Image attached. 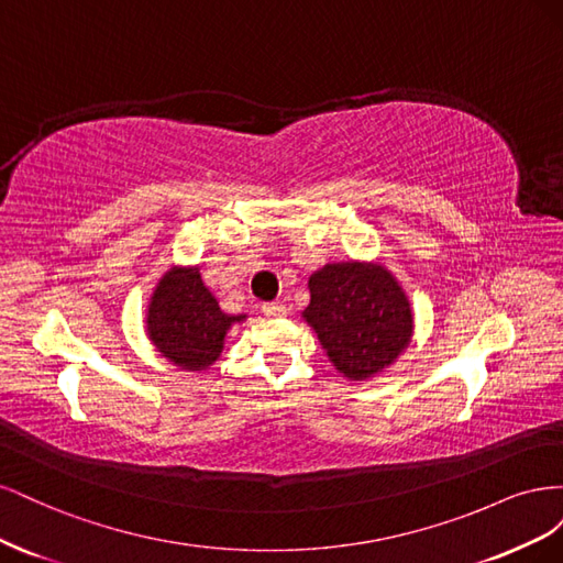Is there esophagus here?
<instances>
[{"mask_svg":"<svg viewBox=\"0 0 563 563\" xmlns=\"http://www.w3.org/2000/svg\"><path fill=\"white\" fill-rule=\"evenodd\" d=\"M263 314L269 317V319H282L286 317V308L282 302H265L263 305Z\"/></svg>","mask_w":563,"mask_h":563,"instance_id":"1","label":"esophagus"}]
</instances>
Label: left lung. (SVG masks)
<instances>
[{
  "instance_id": "left-lung-1",
  "label": "left lung",
  "mask_w": 563,
  "mask_h": 563,
  "mask_svg": "<svg viewBox=\"0 0 563 563\" xmlns=\"http://www.w3.org/2000/svg\"><path fill=\"white\" fill-rule=\"evenodd\" d=\"M308 288L302 319L343 378L368 383L411 345V300L380 261L327 263L312 272Z\"/></svg>"
}]
</instances>
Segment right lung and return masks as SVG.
Listing matches in <instances>:
<instances>
[{"label": "right lung", "mask_w": 563, "mask_h": 563, "mask_svg": "<svg viewBox=\"0 0 563 563\" xmlns=\"http://www.w3.org/2000/svg\"><path fill=\"white\" fill-rule=\"evenodd\" d=\"M249 314H228L203 284L199 265H172L152 288L145 335L159 356L190 373L211 368L225 347L228 331Z\"/></svg>", "instance_id": "add662e5"}]
</instances>
